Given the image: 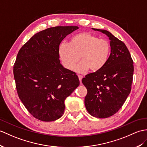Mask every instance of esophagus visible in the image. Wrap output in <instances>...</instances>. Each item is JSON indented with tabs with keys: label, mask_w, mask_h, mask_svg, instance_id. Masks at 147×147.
I'll return each instance as SVG.
<instances>
[{
	"label": "esophagus",
	"mask_w": 147,
	"mask_h": 147,
	"mask_svg": "<svg viewBox=\"0 0 147 147\" xmlns=\"http://www.w3.org/2000/svg\"><path fill=\"white\" fill-rule=\"evenodd\" d=\"M83 76H81V75H78V78H79V80L80 81V83H81V81H82V79H83Z\"/></svg>",
	"instance_id": "34e87169"
}]
</instances>
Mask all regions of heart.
I'll return each instance as SVG.
<instances>
[{"mask_svg":"<svg viewBox=\"0 0 147 147\" xmlns=\"http://www.w3.org/2000/svg\"><path fill=\"white\" fill-rule=\"evenodd\" d=\"M110 51V44L107 39L87 32L73 36L69 44L61 43L58 48L60 59L69 70L74 69L80 57L81 62L74 68L78 73L101 70L107 64Z\"/></svg>","mask_w":147,"mask_h":147,"instance_id":"obj_1","label":"heart"}]
</instances>
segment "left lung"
<instances>
[{
	"label": "left lung",
	"instance_id": "left-lung-1",
	"mask_svg": "<svg viewBox=\"0 0 147 147\" xmlns=\"http://www.w3.org/2000/svg\"><path fill=\"white\" fill-rule=\"evenodd\" d=\"M92 29L109 37L111 53L101 70L88 74L82 80L88 91L84 104L91 116L105 118L118 111L130 93L134 61L123 42L107 30Z\"/></svg>",
	"mask_w": 147,
	"mask_h": 147
}]
</instances>
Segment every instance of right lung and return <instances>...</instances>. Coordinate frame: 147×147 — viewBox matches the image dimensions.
Masks as SVG:
<instances>
[{
  "label": "right lung",
  "mask_w": 147,
  "mask_h": 147,
  "mask_svg": "<svg viewBox=\"0 0 147 147\" xmlns=\"http://www.w3.org/2000/svg\"><path fill=\"white\" fill-rule=\"evenodd\" d=\"M78 26L50 27L24 45L13 65L18 96L34 117L55 121L64 114V100L80 85L74 72L64 68L58 54L61 42Z\"/></svg>",
  "instance_id": "1"
}]
</instances>
